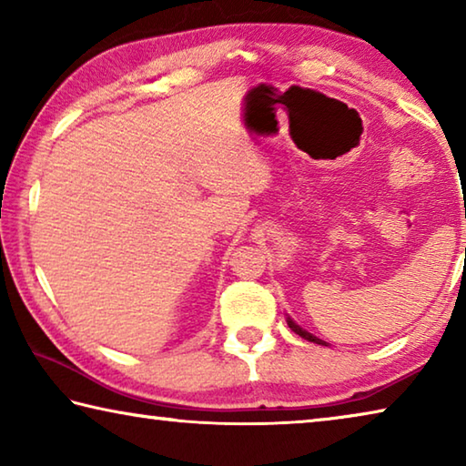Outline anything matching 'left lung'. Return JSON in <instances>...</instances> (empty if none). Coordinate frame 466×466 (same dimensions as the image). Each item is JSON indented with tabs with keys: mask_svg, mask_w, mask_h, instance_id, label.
Masks as SVG:
<instances>
[{
	"mask_svg": "<svg viewBox=\"0 0 466 466\" xmlns=\"http://www.w3.org/2000/svg\"><path fill=\"white\" fill-rule=\"evenodd\" d=\"M288 325H289V329H291V330H294V333H296V335H299V337H302V339H306V341H312V343L325 345V341H320V339H319V337H314V335H310V333H309V330L299 329V327L296 325V322H294V320H291V319H288Z\"/></svg>",
	"mask_w": 466,
	"mask_h": 466,
	"instance_id": "8db88e82",
	"label": "left lung"
}]
</instances>
